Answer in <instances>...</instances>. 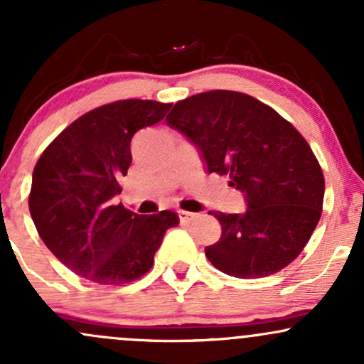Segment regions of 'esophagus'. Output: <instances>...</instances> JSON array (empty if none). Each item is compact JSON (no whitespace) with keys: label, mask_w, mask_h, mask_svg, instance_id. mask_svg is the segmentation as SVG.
<instances>
[{"label":"esophagus","mask_w":364,"mask_h":364,"mask_svg":"<svg viewBox=\"0 0 364 364\" xmlns=\"http://www.w3.org/2000/svg\"><path fill=\"white\" fill-rule=\"evenodd\" d=\"M178 215L181 223H190V220L196 219L200 214H196V212H188V210H178Z\"/></svg>","instance_id":"34e87169"}]
</instances>
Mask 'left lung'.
<instances>
[{"mask_svg": "<svg viewBox=\"0 0 364 364\" xmlns=\"http://www.w3.org/2000/svg\"><path fill=\"white\" fill-rule=\"evenodd\" d=\"M168 124L198 150L208 174L229 176L243 214L214 212L223 228L205 255L237 279L272 275L303 252L321 215V168L289 121L252 95L210 90L174 104Z\"/></svg>", "mask_w": 364, "mask_h": 364, "instance_id": "left-lung-1", "label": "left lung"}]
</instances>
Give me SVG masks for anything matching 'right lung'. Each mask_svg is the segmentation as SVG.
<instances>
[{
	"label": "right lung",
	"instance_id": "1",
	"mask_svg": "<svg viewBox=\"0 0 364 364\" xmlns=\"http://www.w3.org/2000/svg\"><path fill=\"white\" fill-rule=\"evenodd\" d=\"M171 104L127 99L87 112L54 139L37 161L28 196L32 220L63 265L87 281L116 286L154 265L171 210L140 215L112 200L132 164V139L166 116Z\"/></svg>",
	"mask_w": 364,
	"mask_h": 364
}]
</instances>
